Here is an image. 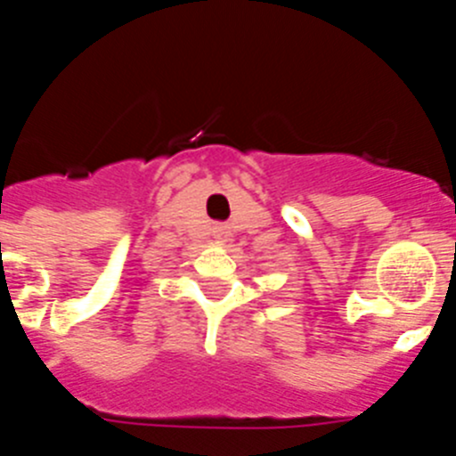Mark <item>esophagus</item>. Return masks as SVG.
I'll list each match as a JSON object with an SVG mask.
<instances>
[{
	"instance_id": "1",
	"label": "esophagus",
	"mask_w": 456,
	"mask_h": 456,
	"mask_svg": "<svg viewBox=\"0 0 456 456\" xmlns=\"http://www.w3.org/2000/svg\"><path fill=\"white\" fill-rule=\"evenodd\" d=\"M216 240H221V241H224L225 240V237H228V231H225V225H219V228H216Z\"/></svg>"
}]
</instances>
